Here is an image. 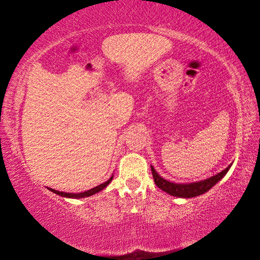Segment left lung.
<instances>
[{
	"label": "left lung",
	"instance_id": "1",
	"mask_svg": "<svg viewBox=\"0 0 260 260\" xmlns=\"http://www.w3.org/2000/svg\"><path fill=\"white\" fill-rule=\"evenodd\" d=\"M231 166H227L225 170L221 171V172L213 175V177L208 178L206 180H202V181L197 182H191V183H174L171 182L169 180H165L161 178L159 174L156 172V170L151 166V172L153 180H155V183L158 188H160L161 190L165 192L170 193L171 196L175 197H182V199H191V197L200 196L202 193L206 192L210 190L215 183L219 182L223 177H225L228 170L231 169Z\"/></svg>",
	"mask_w": 260,
	"mask_h": 260
}]
</instances>
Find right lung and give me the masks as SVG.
I'll return each mask as SVG.
<instances>
[{
    "label": "right lung",
    "mask_w": 260,
    "mask_h": 260,
    "mask_svg": "<svg viewBox=\"0 0 260 260\" xmlns=\"http://www.w3.org/2000/svg\"><path fill=\"white\" fill-rule=\"evenodd\" d=\"M113 177L110 178L108 181H105L102 184H99L98 187H94L89 189V190L87 191H83V192H79V193H73V192H63V191H58V190H55V189H51L49 188V190L57 193V195H59L61 197H68V199H83V197H88V196H91V195H95L96 192H99L101 190H103V189L108 186V184L112 181Z\"/></svg>",
    "instance_id": "add662e5"
}]
</instances>
